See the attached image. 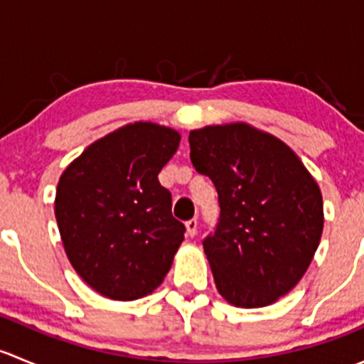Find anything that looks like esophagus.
<instances>
[{"instance_id": "esophagus-1", "label": "esophagus", "mask_w": 364, "mask_h": 364, "mask_svg": "<svg viewBox=\"0 0 364 364\" xmlns=\"http://www.w3.org/2000/svg\"><path fill=\"white\" fill-rule=\"evenodd\" d=\"M185 225H186V234H188L190 237L196 236V234H197V218L188 220V222H186Z\"/></svg>"}]
</instances>
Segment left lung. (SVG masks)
<instances>
[{
	"mask_svg": "<svg viewBox=\"0 0 364 364\" xmlns=\"http://www.w3.org/2000/svg\"><path fill=\"white\" fill-rule=\"evenodd\" d=\"M190 160L218 192L220 218L204 237L218 292L260 308L296 287L324 227L317 181L285 142L247 123L192 130Z\"/></svg>",
	"mask_w": 364,
	"mask_h": 364,
	"instance_id": "left-lung-1",
	"label": "left lung"
}]
</instances>
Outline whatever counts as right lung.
I'll return each instance as SVG.
<instances>
[{"label": "right lung", "instance_id": "1", "mask_svg": "<svg viewBox=\"0 0 364 364\" xmlns=\"http://www.w3.org/2000/svg\"><path fill=\"white\" fill-rule=\"evenodd\" d=\"M181 135L155 123L127 124L87 146L61 174L54 200L73 269L109 299L151 294L164 282L185 225L159 172Z\"/></svg>", "mask_w": 364, "mask_h": 364}]
</instances>
